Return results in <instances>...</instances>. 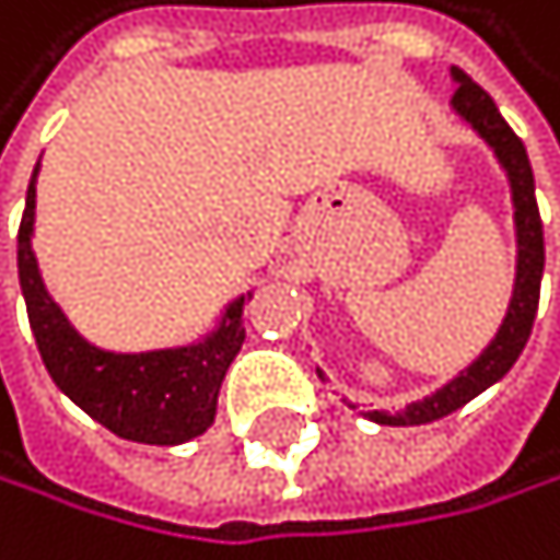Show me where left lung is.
I'll return each mask as SVG.
<instances>
[{"label": "left lung", "instance_id": "obj_1", "mask_svg": "<svg viewBox=\"0 0 560 560\" xmlns=\"http://www.w3.org/2000/svg\"><path fill=\"white\" fill-rule=\"evenodd\" d=\"M454 95L451 103L462 113L471 127L486 137V143L495 151L499 164L506 167L510 185H513V206H516V241H520V265H516V289H513V303L510 313L502 319V327L495 334V340L486 348V354L478 358L468 372L457 375L451 385H444L441 393H433L423 402L406 406V412L399 417H385V412H372L375 423L385 427H420V423H433L447 417V412L462 409L465 402H471L478 393H486L492 382H499L510 372L513 361L520 358L523 343L530 340L534 330V316H537V303H540V275H544V223H540V209H537V196H534V172H530V158L523 140L510 130V122L499 116L492 95L475 85L471 78L454 68ZM323 378V375H319Z\"/></svg>", "mask_w": 560, "mask_h": 560}]
</instances>
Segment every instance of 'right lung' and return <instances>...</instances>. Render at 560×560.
<instances>
[{"label": "right lung", "instance_id": "1", "mask_svg": "<svg viewBox=\"0 0 560 560\" xmlns=\"http://www.w3.org/2000/svg\"><path fill=\"white\" fill-rule=\"evenodd\" d=\"M37 167H33V178L26 188L16 254L30 330L37 337V351L54 385L122 441L167 447L199 438L212 423V417H217L223 375L244 343V299H237L226 310V323L199 348L154 354H109L92 348V343H85L71 330L65 313L54 306V299L40 282L37 257H33L30 247L33 206H37Z\"/></svg>", "mask_w": 560, "mask_h": 560}]
</instances>
